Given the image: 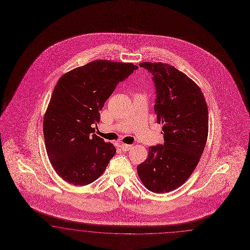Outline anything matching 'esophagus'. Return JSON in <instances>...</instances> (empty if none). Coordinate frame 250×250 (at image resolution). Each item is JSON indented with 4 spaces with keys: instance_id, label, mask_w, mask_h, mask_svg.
Here are the masks:
<instances>
[{
    "instance_id": "obj_1",
    "label": "esophagus",
    "mask_w": 250,
    "mask_h": 250,
    "mask_svg": "<svg viewBox=\"0 0 250 250\" xmlns=\"http://www.w3.org/2000/svg\"><path fill=\"white\" fill-rule=\"evenodd\" d=\"M132 147V146H130V145H125V144H122L120 145V148L124 151V152H126V151H128L129 149Z\"/></svg>"
}]
</instances>
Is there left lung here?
<instances>
[{
    "instance_id": "obj_1",
    "label": "left lung",
    "mask_w": 250,
    "mask_h": 250,
    "mask_svg": "<svg viewBox=\"0 0 250 250\" xmlns=\"http://www.w3.org/2000/svg\"><path fill=\"white\" fill-rule=\"evenodd\" d=\"M155 83L156 122L162 124L164 144L150 146L148 156L137 167L146 188L168 193L192 175L208 135V111L195 82L173 65L145 62Z\"/></svg>"
}]
</instances>
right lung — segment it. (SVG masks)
Returning a JSON list of instances; mask_svg holds the SVG:
<instances>
[{"label":"right lung","mask_w":250,"mask_h":250,"mask_svg":"<svg viewBox=\"0 0 250 250\" xmlns=\"http://www.w3.org/2000/svg\"><path fill=\"white\" fill-rule=\"evenodd\" d=\"M137 68L130 62L97 60L57 82L43 118V135L49 160L64 181L86 186L104 172L116 150L94 134V125L118 83Z\"/></svg>","instance_id":"right-lung-1"}]
</instances>
